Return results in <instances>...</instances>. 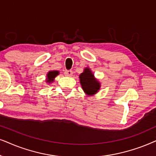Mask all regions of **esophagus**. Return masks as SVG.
I'll list each match as a JSON object with an SVG mask.
<instances>
[{
  "mask_svg": "<svg viewBox=\"0 0 156 156\" xmlns=\"http://www.w3.org/2000/svg\"><path fill=\"white\" fill-rule=\"evenodd\" d=\"M64 74L66 76H72L73 75V71L70 70H66L65 72H64Z\"/></svg>",
  "mask_w": 156,
  "mask_h": 156,
  "instance_id": "1",
  "label": "esophagus"
}]
</instances>
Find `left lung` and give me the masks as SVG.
Masks as SVG:
<instances>
[{
	"label": "left lung",
	"instance_id": "1",
	"mask_svg": "<svg viewBox=\"0 0 156 156\" xmlns=\"http://www.w3.org/2000/svg\"><path fill=\"white\" fill-rule=\"evenodd\" d=\"M80 83L83 90L88 95H93L100 90L101 83L94 77L89 68H86L79 76Z\"/></svg>",
	"mask_w": 156,
	"mask_h": 156
}]
</instances>
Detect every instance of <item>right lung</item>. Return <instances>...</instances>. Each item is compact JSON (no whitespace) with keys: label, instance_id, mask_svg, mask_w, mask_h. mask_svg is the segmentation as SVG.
I'll list each match as a JSON object with an SVG mask.
<instances>
[{"label":"right lung","instance_id":"add662e5","mask_svg":"<svg viewBox=\"0 0 156 156\" xmlns=\"http://www.w3.org/2000/svg\"><path fill=\"white\" fill-rule=\"evenodd\" d=\"M58 74L59 71H58V70H51V71H49L47 74L46 82L48 83H52L54 80V78Z\"/></svg>","mask_w":156,"mask_h":156}]
</instances>
